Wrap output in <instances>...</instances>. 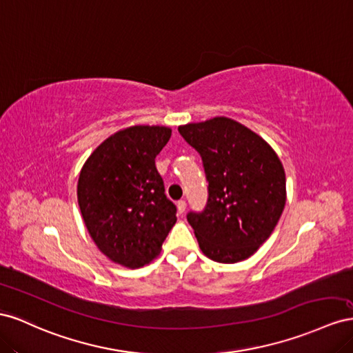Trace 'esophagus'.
<instances>
[{
	"instance_id": "esophagus-1",
	"label": "esophagus",
	"mask_w": 353,
	"mask_h": 353,
	"mask_svg": "<svg viewBox=\"0 0 353 353\" xmlns=\"http://www.w3.org/2000/svg\"><path fill=\"white\" fill-rule=\"evenodd\" d=\"M177 210H179L180 214L185 213V210H186V201L185 199L177 201Z\"/></svg>"
}]
</instances>
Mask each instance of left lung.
Here are the masks:
<instances>
[{
  "label": "left lung",
  "mask_w": 353,
  "mask_h": 353,
  "mask_svg": "<svg viewBox=\"0 0 353 353\" xmlns=\"http://www.w3.org/2000/svg\"><path fill=\"white\" fill-rule=\"evenodd\" d=\"M179 133L203 158L208 182L204 211L188 214L201 251L219 263L253 256L285 207V171L276 152L226 117L180 125Z\"/></svg>",
  "instance_id": "obj_1"
}]
</instances>
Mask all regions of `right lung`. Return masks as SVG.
<instances>
[{"label": "right lung", "instance_id": "add662e5", "mask_svg": "<svg viewBox=\"0 0 353 353\" xmlns=\"http://www.w3.org/2000/svg\"><path fill=\"white\" fill-rule=\"evenodd\" d=\"M171 137L163 125H133L103 140L85 161L78 205L97 248L130 269L150 263L176 223L155 158Z\"/></svg>", "mask_w": 353, "mask_h": 353}]
</instances>
